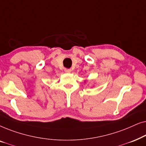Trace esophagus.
<instances>
[{
    "label": "esophagus",
    "mask_w": 146,
    "mask_h": 146,
    "mask_svg": "<svg viewBox=\"0 0 146 146\" xmlns=\"http://www.w3.org/2000/svg\"><path fill=\"white\" fill-rule=\"evenodd\" d=\"M71 70L70 69H68V68H65L64 69V72L66 73H70L71 72Z\"/></svg>",
    "instance_id": "obj_1"
}]
</instances>
